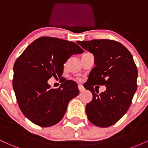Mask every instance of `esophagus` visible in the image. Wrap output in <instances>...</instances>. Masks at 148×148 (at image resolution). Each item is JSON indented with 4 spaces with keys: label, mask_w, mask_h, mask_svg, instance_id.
<instances>
[{
    "label": "esophagus",
    "mask_w": 148,
    "mask_h": 148,
    "mask_svg": "<svg viewBox=\"0 0 148 148\" xmlns=\"http://www.w3.org/2000/svg\"><path fill=\"white\" fill-rule=\"evenodd\" d=\"M78 88H79V90L80 92L84 91L85 88H84V86H82V85H79V86H78Z\"/></svg>",
    "instance_id": "34e87169"
}]
</instances>
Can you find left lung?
Instances as JSON below:
<instances>
[{
    "instance_id": "obj_1",
    "label": "left lung",
    "mask_w": 148,
    "mask_h": 148,
    "mask_svg": "<svg viewBox=\"0 0 148 148\" xmlns=\"http://www.w3.org/2000/svg\"><path fill=\"white\" fill-rule=\"evenodd\" d=\"M76 42L95 58V67L84 84L92 94V99L86 106L88 120L99 127L111 126L128 111L136 91L138 70L133 56L125 46L114 40ZM96 84H104L107 90L98 94Z\"/></svg>"
}]
</instances>
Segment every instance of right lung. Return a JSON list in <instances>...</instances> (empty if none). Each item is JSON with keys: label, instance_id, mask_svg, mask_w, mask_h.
Returning a JSON list of instances; mask_svg holds the SVG:
<instances>
[{"label": "right lung", "instance_id": "add662e5", "mask_svg": "<svg viewBox=\"0 0 148 148\" xmlns=\"http://www.w3.org/2000/svg\"><path fill=\"white\" fill-rule=\"evenodd\" d=\"M84 50L74 42L56 37H42L27 47L14 65L12 85L20 109L32 123L44 127L62 120L70 100L79 95L77 84L63 81L58 88L48 80L59 78L64 63Z\"/></svg>", "mask_w": 148, "mask_h": 148}]
</instances>
